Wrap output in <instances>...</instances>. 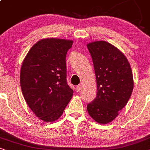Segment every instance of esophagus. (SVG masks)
<instances>
[{"label": "esophagus", "instance_id": "1", "mask_svg": "<svg viewBox=\"0 0 150 150\" xmlns=\"http://www.w3.org/2000/svg\"><path fill=\"white\" fill-rule=\"evenodd\" d=\"M81 89V85H80L79 84V85L77 86V88H76V91H77V92H80Z\"/></svg>", "mask_w": 150, "mask_h": 150}]
</instances>
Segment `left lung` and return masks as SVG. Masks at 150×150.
Segmentation results:
<instances>
[{
  "label": "left lung",
  "mask_w": 150,
  "mask_h": 150,
  "mask_svg": "<svg viewBox=\"0 0 150 150\" xmlns=\"http://www.w3.org/2000/svg\"><path fill=\"white\" fill-rule=\"evenodd\" d=\"M87 47L93 61L98 90L87 110L97 123L106 124L115 119L131 96L134 86L131 67L125 55L108 42L93 41Z\"/></svg>",
  "instance_id": "1"
}]
</instances>
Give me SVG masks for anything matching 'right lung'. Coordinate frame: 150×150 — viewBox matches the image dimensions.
Returning <instances> with one entry per match:
<instances>
[{
  "label": "right lung",
  "instance_id": "add662e5",
  "mask_svg": "<svg viewBox=\"0 0 150 150\" xmlns=\"http://www.w3.org/2000/svg\"><path fill=\"white\" fill-rule=\"evenodd\" d=\"M72 40L46 38L37 41L23 60L20 86L36 116L53 122L62 115L73 90L67 83L66 54Z\"/></svg>",
  "mask_w": 150,
  "mask_h": 150
}]
</instances>
